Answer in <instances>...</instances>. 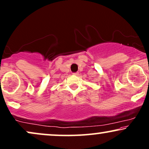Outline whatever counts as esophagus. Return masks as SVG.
<instances>
[{
  "label": "esophagus",
  "mask_w": 149,
  "mask_h": 149,
  "mask_svg": "<svg viewBox=\"0 0 149 149\" xmlns=\"http://www.w3.org/2000/svg\"><path fill=\"white\" fill-rule=\"evenodd\" d=\"M73 75H76V76H77V75H78V72H75V73H73Z\"/></svg>",
  "instance_id": "esophagus-1"
}]
</instances>
